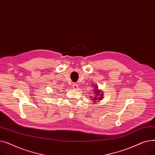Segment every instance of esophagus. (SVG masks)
<instances>
[{
    "instance_id": "34e87169",
    "label": "esophagus",
    "mask_w": 155,
    "mask_h": 155,
    "mask_svg": "<svg viewBox=\"0 0 155 155\" xmlns=\"http://www.w3.org/2000/svg\"><path fill=\"white\" fill-rule=\"evenodd\" d=\"M73 88H74V89H77L78 88V84H73Z\"/></svg>"
}]
</instances>
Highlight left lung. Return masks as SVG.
Here are the masks:
<instances>
[{
	"instance_id": "1",
	"label": "left lung",
	"mask_w": 155,
	"mask_h": 155,
	"mask_svg": "<svg viewBox=\"0 0 155 155\" xmlns=\"http://www.w3.org/2000/svg\"><path fill=\"white\" fill-rule=\"evenodd\" d=\"M94 92L95 94V96L92 97L91 96V99H92L93 103H95L96 102H100V101L102 100L104 98V93L101 90H99L98 88V87L94 85Z\"/></svg>"
}]
</instances>
